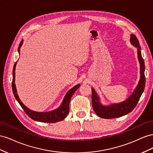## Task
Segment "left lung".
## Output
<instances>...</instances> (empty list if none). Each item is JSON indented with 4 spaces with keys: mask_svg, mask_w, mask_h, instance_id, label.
I'll return each mask as SVG.
<instances>
[{
    "mask_svg": "<svg viewBox=\"0 0 153 153\" xmlns=\"http://www.w3.org/2000/svg\"><path fill=\"white\" fill-rule=\"evenodd\" d=\"M130 43L137 49V56L138 62L140 63V80L136 88L133 93L125 101L119 102L110 104V105H104L101 102V98L96 92L94 88H91L92 95H91V102L94 110L99 117L103 119H113L119 117L124 116L133 110L136 106L142 93L143 92L146 84L145 77V63L143 61L141 48L136 36L133 34H130Z\"/></svg>",
    "mask_w": 153,
    "mask_h": 153,
    "instance_id": "8db88e82",
    "label": "left lung"
}]
</instances>
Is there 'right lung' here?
<instances>
[{
    "instance_id": "right-lung-1",
    "label": "right lung",
    "mask_w": 153,
    "mask_h": 153,
    "mask_svg": "<svg viewBox=\"0 0 153 153\" xmlns=\"http://www.w3.org/2000/svg\"><path fill=\"white\" fill-rule=\"evenodd\" d=\"M24 40H22L20 42L19 47L18 48L19 53L20 54V48L23 44ZM18 62V61H17ZM17 62L15 63L13 70V81H12V90L13 92L14 96L16 101L19 102L21 107L23 108L24 111L26 113L30 119L33 120L38 121V122H42V123H55L57 122L62 121L65 118H66L67 116L68 111H69V103L71 101V97L74 95V92L79 88L80 85H77L74 86L73 88L71 90H69L66 95H65V97L63 100V101L61 104V105L58 108L55 109L54 110H52L50 111H45V112H38L30 110L27 106H25L23 102L20 101V99L19 97V95L17 94V90L16 88L15 85V68H16V65Z\"/></svg>"
}]
</instances>
